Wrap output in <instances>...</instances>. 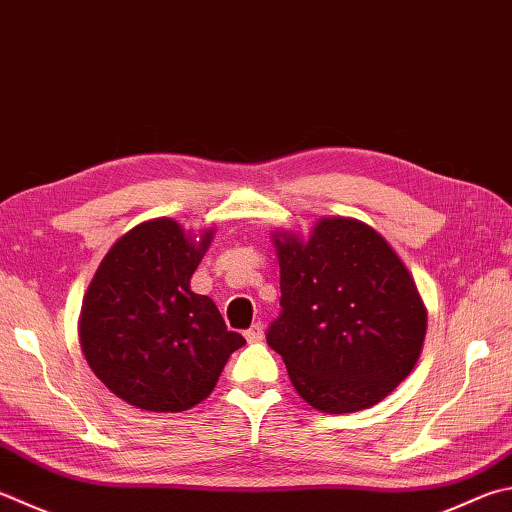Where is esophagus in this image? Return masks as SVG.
Listing matches in <instances>:
<instances>
[{
    "label": "esophagus",
    "instance_id": "34e87169",
    "mask_svg": "<svg viewBox=\"0 0 512 512\" xmlns=\"http://www.w3.org/2000/svg\"><path fill=\"white\" fill-rule=\"evenodd\" d=\"M246 340L248 342H259V340H264V327H262V322H255L253 327H250L246 333Z\"/></svg>",
    "mask_w": 512,
    "mask_h": 512
}]
</instances>
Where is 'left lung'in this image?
I'll return each instance as SVG.
<instances>
[{"label": "left lung", "instance_id": "left-lung-1", "mask_svg": "<svg viewBox=\"0 0 512 512\" xmlns=\"http://www.w3.org/2000/svg\"><path fill=\"white\" fill-rule=\"evenodd\" d=\"M282 311L266 342L306 403L358 412L394 392L416 365L427 313L412 275L374 228L331 217L309 241L275 237Z\"/></svg>", "mask_w": 512, "mask_h": 512}]
</instances>
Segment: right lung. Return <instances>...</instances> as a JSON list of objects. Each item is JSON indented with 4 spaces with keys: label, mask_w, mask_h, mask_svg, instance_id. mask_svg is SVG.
<instances>
[{
    "label": "right lung",
    "mask_w": 512,
    "mask_h": 512,
    "mask_svg": "<svg viewBox=\"0 0 512 512\" xmlns=\"http://www.w3.org/2000/svg\"><path fill=\"white\" fill-rule=\"evenodd\" d=\"M212 232L192 241L172 219L120 237L87 291L80 340L94 374L125 403L183 412L215 389L246 340L226 329L217 304L190 288Z\"/></svg>",
    "instance_id": "1"
}]
</instances>
